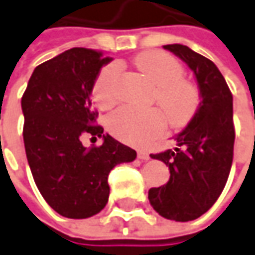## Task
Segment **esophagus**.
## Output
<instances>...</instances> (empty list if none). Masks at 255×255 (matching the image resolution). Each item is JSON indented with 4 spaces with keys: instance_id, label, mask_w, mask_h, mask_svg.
I'll use <instances>...</instances> for the list:
<instances>
[{
    "instance_id": "34e87169",
    "label": "esophagus",
    "mask_w": 255,
    "mask_h": 255,
    "mask_svg": "<svg viewBox=\"0 0 255 255\" xmlns=\"http://www.w3.org/2000/svg\"><path fill=\"white\" fill-rule=\"evenodd\" d=\"M138 157H139L141 160H149V159H150L149 153H148L146 150H143V149L138 150Z\"/></svg>"
}]
</instances>
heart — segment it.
<instances>
[{"instance_id": "b5f03b06", "label": "heart", "mask_w": 255, "mask_h": 255, "mask_svg": "<svg viewBox=\"0 0 255 255\" xmlns=\"http://www.w3.org/2000/svg\"><path fill=\"white\" fill-rule=\"evenodd\" d=\"M134 64L155 85L153 100L160 109L120 107L109 116L107 127L120 141L143 146L163 132L166 118L173 127L186 126L198 109L200 92L193 82L183 78V65L163 51H143L135 57ZM120 81L119 64H107L100 69L92 88L99 107L107 109L117 102Z\"/></svg>"}]
</instances>
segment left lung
Instances as JSON below:
<instances>
[{
    "label": "left lung",
    "mask_w": 255,
    "mask_h": 255,
    "mask_svg": "<svg viewBox=\"0 0 255 255\" xmlns=\"http://www.w3.org/2000/svg\"><path fill=\"white\" fill-rule=\"evenodd\" d=\"M190 67L200 86L201 102L191 121L176 136L178 148L152 153L169 166L164 186L150 188V205L177 222L200 218L222 194L233 162V96L221 71L207 57L183 44H167Z\"/></svg>",
    "instance_id": "obj_1"
}]
</instances>
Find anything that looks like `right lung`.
Returning <instances> with one entry per match:
<instances>
[{
  "label": "right lung",
  "mask_w": 255,
  "mask_h": 255,
  "mask_svg": "<svg viewBox=\"0 0 255 255\" xmlns=\"http://www.w3.org/2000/svg\"><path fill=\"white\" fill-rule=\"evenodd\" d=\"M112 61L102 51L74 47L37 65L22 96L23 142L34 183L50 207L65 218L85 219L109 201V173L132 162L136 152L96 124L91 93L100 68ZM84 133L104 143L85 148Z\"/></svg>",
  "instance_id": "add662e5"
}]
</instances>
